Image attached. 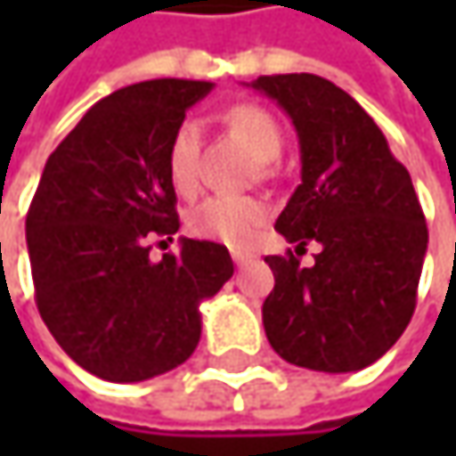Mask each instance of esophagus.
<instances>
[{"instance_id": "1", "label": "esophagus", "mask_w": 456, "mask_h": 456, "mask_svg": "<svg viewBox=\"0 0 456 456\" xmlns=\"http://www.w3.org/2000/svg\"><path fill=\"white\" fill-rule=\"evenodd\" d=\"M250 253H245V250H232V261L237 264V266H245V264H250Z\"/></svg>"}]
</instances>
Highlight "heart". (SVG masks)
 Returning <instances> with one entry per match:
<instances>
[{"label": "heart", "mask_w": 456, "mask_h": 456, "mask_svg": "<svg viewBox=\"0 0 456 456\" xmlns=\"http://www.w3.org/2000/svg\"><path fill=\"white\" fill-rule=\"evenodd\" d=\"M229 134L237 139L248 155L258 163H269L280 155L282 134L272 113L258 105H234L224 113ZM198 155H200V132L192 121H182L168 139L166 171L176 192L190 195L198 187ZM266 222V206L256 198H206L192 214L190 229L198 237L224 242L229 248H245L253 242L261 224Z\"/></svg>", "instance_id": "b5f03b06"}]
</instances>
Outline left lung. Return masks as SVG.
Masks as SVG:
<instances>
[{
	"label": "left lung",
	"instance_id": "8db88e82",
	"mask_svg": "<svg viewBox=\"0 0 456 456\" xmlns=\"http://www.w3.org/2000/svg\"><path fill=\"white\" fill-rule=\"evenodd\" d=\"M250 86L277 100L301 144V184L274 224L296 250L264 258L274 272L266 338L296 367L364 370L402 338L417 304L428 227L410 171L332 81L282 73ZM309 241L322 250L304 267Z\"/></svg>",
	"mask_w": 456,
	"mask_h": 456
}]
</instances>
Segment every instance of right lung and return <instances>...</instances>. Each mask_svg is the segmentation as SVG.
<instances>
[{"instance_id": "add662e5", "label": "right lung", "mask_w": 456, "mask_h": 456, "mask_svg": "<svg viewBox=\"0 0 456 456\" xmlns=\"http://www.w3.org/2000/svg\"><path fill=\"white\" fill-rule=\"evenodd\" d=\"M211 81L155 78L92 105L49 155L26 216L39 314L60 348L110 383L187 362L200 304L234 272L229 250L182 237L150 261V240L179 232L166 150ZM163 242V240H160Z\"/></svg>"}]
</instances>
